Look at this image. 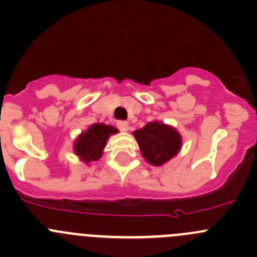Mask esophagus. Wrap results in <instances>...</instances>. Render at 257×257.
<instances>
[{"instance_id": "esophagus-1", "label": "esophagus", "mask_w": 257, "mask_h": 257, "mask_svg": "<svg viewBox=\"0 0 257 257\" xmlns=\"http://www.w3.org/2000/svg\"><path fill=\"white\" fill-rule=\"evenodd\" d=\"M116 125H118V128L120 129L121 132H126L129 128L128 121H118V123H116Z\"/></svg>"}]
</instances>
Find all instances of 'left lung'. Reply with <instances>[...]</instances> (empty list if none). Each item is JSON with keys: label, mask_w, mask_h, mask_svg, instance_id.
Listing matches in <instances>:
<instances>
[{"label": "left lung", "mask_w": 257, "mask_h": 257, "mask_svg": "<svg viewBox=\"0 0 257 257\" xmlns=\"http://www.w3.org/2000/svg\"><path fill=\"white\" fill-rule=\"evenodd\" d=\"M133 134L144 159L155 167L174 158L181 148V137L177 129L160 121H150Z\"/></svg>", "instance_id": "obj_1"}]
</instances>
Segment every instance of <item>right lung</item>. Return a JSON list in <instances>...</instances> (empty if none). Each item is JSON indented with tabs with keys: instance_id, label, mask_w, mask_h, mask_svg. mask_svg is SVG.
Returning <instances> with one entry per match:
<instances>
[{
	"instance_id": "1",
	"label": "right lung",
	"mask_w": 257,
	"mask_h": 257,
	"mask_svg": "<svg viewBox=\"0 0 257 257\" xmlns=\"http://www.w3.org/2000/svg\"><path fill=\"white\" fill-rule=\"evenodd\" d=\"M115 133H118V129L112 125L103 123L93 124L74 142V153L87 164L95 162L102 157L108 138Z\"/></svg>"
}]
</instances>
